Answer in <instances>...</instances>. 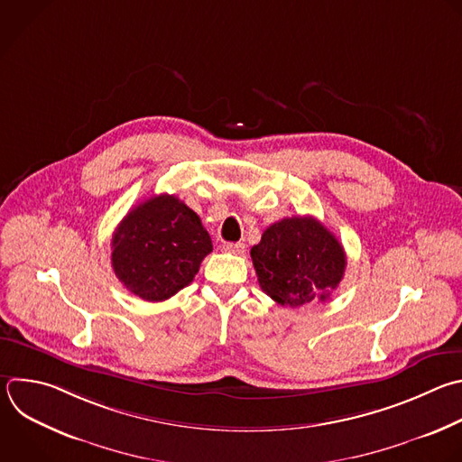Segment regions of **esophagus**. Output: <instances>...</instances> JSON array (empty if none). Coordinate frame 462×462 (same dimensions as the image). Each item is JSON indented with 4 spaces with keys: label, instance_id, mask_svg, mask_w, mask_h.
I'll return each instance as SVG.
<instances>
[{
    "label": "esophagus",
    "instance_id": "1",
    "mask_svg": "<svg viewBox=\"0 0 462 462\" xmlns=\"http://www.w3.org/2000/svg\"><path fill=\"white\" fill-rule=\"evenodd\" d=\"M223 250L237 255V254H243V252H245V245H243V243H225V245H223Z\"/></svg>",
    "mask_w": 462,
    "mask_h": 462
}]
</instances>
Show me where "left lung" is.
<instances>
[{
	"instance_id": "8db88e82",
	"label": "left lung",
	"mask_w": 462,
	"mask_h": 462,
	"mask_svg": "<svg viewBox=\"0 0 462 462\" xmlns=\"http://www.w3.org/2000/svg\"><path fill=\"white\" fill-rule=\"evenodd\" d=\"M250 255L261 290L282 306L327 300L346 268L343 245L312 216L270 225Z\"/></svg>"
}]
</instances>
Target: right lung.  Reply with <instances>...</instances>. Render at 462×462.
I'll list each match as a JSON object with an SVG mask.
<instances>
[{"mask_svg":"<svg viewBox=\"0 0 462 462\" xmlns=\"http://www.w3.org/2000/svg\"><path fill=\"white\" fill-rule=\"evenodd\" d=\"M212 239L199 216L176 196L139 203L112 236V268L134 295L160 302L192 282Z\"/></svg>","mask_w":462,"mask_h":462,"instance_id":"add662e5","label":"right lung"}]
</instances>
